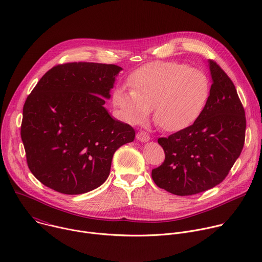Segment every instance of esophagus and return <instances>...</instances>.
<instances>
[{"label": "esophagus", "instance_id": "1", "mask_svg": "<svg viewBox=\"0 0 262 262\" xmlns=\"http://www.w3.org/2000/svg\"><path fill=\"white\" fill-rule=\"evenodd\" d=\"M137 139L141 142H148L149 139H150V137H149V135L144 132V130H140L138 134H137Z\"/></svg>", "mask_w": 262, "mask_h": 262}]
</instances>
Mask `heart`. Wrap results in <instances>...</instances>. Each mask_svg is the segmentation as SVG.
<instances>
[{
  "instance_id": "b5f03b06",
  "label": "heart",
  "mask_w": 262,
  "mask_h": 262,
  "mask_svg": "<svg viewBox=\"0 0 262 262\" xmlns=\"http://www.w3.org/2000/svg\"><path fill=\"white\" fill-rule=\"evenodd\" d=\"M132 89L118 87L112 95L118 117L130 124L147 121L155 105V121L164 130L179 132L202 114L210 94L207 74L175 61H156L136 69Z\"/></svg>"
}]
</instances>
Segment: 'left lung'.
<instances>
[{"instance_id": "obj_1", "label": "left lung", "mask_w": 262, "mask_h": 262, "mask_svg": "<svg viewBox=\"0 0 262 262\" xmlns=\"http://www.w3.org/2000/svg\"><path fill=\"white\" fill-rule=\"evenodd\" d=\"M212 84L200 117L188 128L160 138L164 163L151 176L161 189L189 196L212 189L228 175L245 143L246 116L230 78L208 61Z\"/></svg>"}]
</instances>
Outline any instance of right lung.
I'll use <instances>...</instances> for the list:
<instances>
[{"mask_svg":"<svg viewBox=\"0 0 262 262\" xmlns=\"http://www.w3.org/2000/svg\"><path fill=\"white\" fill-rule=\"evenodd\" d=\"M121 67L72 62L50 69L27 97L20 136L32 174L48 188L79 195L108 177L117 149L135 129L103 106Z\"/></svg>","mask_w":262,"mask_h":262,"instance_id":"obj_1","label":"right lung"}]
</instances>
